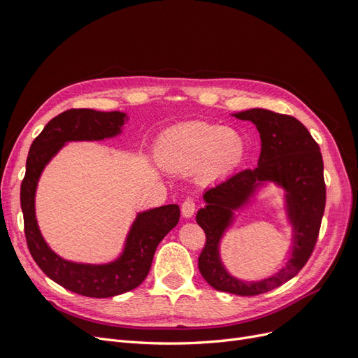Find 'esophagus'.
<instances>
[{
  "instance_id": "1",
  "label": "esophagus",
  "mask_w": 358,
  "mask_h": 358,
  "mask_svg": "<svg viewBox=\"0 0 358 358\" xmlns=\"http://www.w3.org/2000/svg\"><path fill=\"white\" fill-rule=\"evenodd\" d=\"M180 210H182L183 218H191L194 212H196V201H194L192 199H187L185 201L182 203Z\"/></svg>"
}]
</instances>
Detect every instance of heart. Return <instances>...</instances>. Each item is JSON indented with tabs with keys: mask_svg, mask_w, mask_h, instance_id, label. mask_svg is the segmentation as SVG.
Returning a JSON list of instances; mask_svg holds the SVG:
<instances>
[{
	"mask_svg": "<svg viewBox=\"0 0 358 358\" xmlns=\"http://www.w3.org/2000/svg\"><path fill=\"white\" fill-rule=\"evenodd\" d=\"M155 154L167 171H194L201 183L230 176L246 154V140L231 127L203 121L182 122L166 129L158 138Z\"/></svg>",
	"mask_w": 358,
	"mask_h": 358,
	"instance_id": "obj_1",
	"label": "heart"
}]
</instances>
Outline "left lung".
<instances>
[{"label":"left lung","instance_id":"8db88e82","mask_svg":"<svg viewBox=\"0 0 358 358\" xmlns=\"http://www.w3.org/2000/svg\"><path fill=\"white\" fill-rule=\"evenodd\" d=\"M233 116L257 127L262 152L254 170H243L218 187L204 191L206 206L196 216L206 233L199 268L206 282L215 289L237 296H257L294 278L309 259L326 208L324 164L318 143L296 117L259 107ZM267 182L285 191L286 217L292 225V255L278 274L262 281H242L223 266L220 242L235 220V212L247 207Z\"/></svg>","mask_w":358,"mask_h":358}]
</instances>
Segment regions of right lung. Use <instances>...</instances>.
<instances>
[{
    "label": "right lung",
    "mask_w": 358,
    "mask_h": 358,
    "mask_svg": "<svg viewBox=\"0 0 358 358\" xmlns=\"http://www.w3.org/2000/svg\"><path fill=\"white\" fill-rule=\"evenodd\" d=\"M124 112L71 109L55 116L36 137L20 185L28 249L38 267L61 287L86 297L106 299L137 288L148 276L155 249L179 222L178 204L138 212L127 233L121 254L109 263H76L62 258L43 237L36 216V192L43 170L69 142H100L122 133Z\"/></svg>",
    "instance_id": "1"
}]
</instances>
